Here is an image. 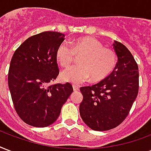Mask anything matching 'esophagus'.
<instances>
[{
	"instance_id": "esophagus-1",
	"label": "esophagus",
	"mask_w": 151,
	"mask_h": 151,
	"mask_svg": "<svg viewBox=\"0 0 151 151\" xmlns=\"http://www.w3.org/2000/svg\"><path fill=\"white\" fill-rule=\"evenodd\" d=\"M73 88L74 91H78L79 90V87L78 86H75V85H73Z\"/></svg>"
}]
</instances>
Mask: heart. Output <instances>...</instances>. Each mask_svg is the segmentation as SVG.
I'll use <instances>...</instances> for the list:
<instances>
[{"label":"heart","instance_id":"heart-1","mask_svg":"<svg viewBox=\"0 0 151 151\" xmlns=\"http://www.w3.org/2000/svg\"><path fill=\"white\" fill-rule=\"evenodd\" d=\"M76 55H82L79 65L65 69L61 73L64 81L73 84L83 83L90 78L94 81L106 78L113 71L117 55L112 49L104 47L102 42L93 37L79 38L73 41H63L56 49V59L63 67L73 63Z\"/></svg>","mask_w":151,"mask_h":151}]
</instances>
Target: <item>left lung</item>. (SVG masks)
I'll return each instance as SVG.
<instances>
[{
    "instance_id": "1",
    "label": "left lung",
    "mask_w": 151,
    "mask_h": 151,
    "mask_svg": "<svg viewBox=\"0 0 151 151\" xmlns=\"http://www.w3.org/2000/svg\"><path fill=\"white\" fill-rule=\"evenodd\" d=\"M113 45L118 63L111 74L96 85L80 88L83 95L81 117L98 132L119 126L128 116L139 93L138 64L124 44L115 41Z\"/></svg>"
}]
</instances>
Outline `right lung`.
Masks as SVG:
<instances>
[{"instance_id": "right-lung-1", "label": "right lung", "mask_w": 151, "mask_h": 151, "mask_svg": "<svg viewBox=\"0 0 151 151\" xmlns=\"http://www.w3.org/2000/svg\"><path fill=\"white\" fill-rule=\"evenodd\" d=\"M63 40L64 35L60 32L35 35L25 40L12 58L9 91L17 115L28 125L45 127L52 124L73 93L69 82L48 85L59 73L55 54Z\"/></svg>"}]
</instances>
